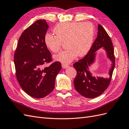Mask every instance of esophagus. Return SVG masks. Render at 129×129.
I'll list each match as a JSON object with an SVG mask.
<instances>
[{
	"mask_svg": "<svg viewBox=\"0 0 129 129\" xmlns=\"http://www.w3.org/2000/svg\"><path fill=\"white\" fill-rule=\"evenodd\" d=\"M62 68L66 69V68H67L68 67H69V65H67V64H62Z\"/></svg>",
	"mask_w": 129,
	"mask_h": 129,
	"instance_id": "obj_1",
	"label": "esophagus"
}]
</instances>
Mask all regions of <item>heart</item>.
Masks as SVG:
<instances>
[{
	"mask_svg": "<svg viewBox=\"0 0 129 129\" xmlns=\"http://www.w3.org/2000/svg\"><path fill=\"white\" fill-rule=\"evenodd\" d=\"M53 35L47 33L45 43L54 53L60 50L62 43L66 42L68 48L54 56L55 60L68 64L78 55L82 57L89 50L93 44L95 27L91 22H64L54 29Z\"/></svg>",
	"mask_w": 129,
	"mask_h": 129,
	"instance_id": "1",
	"label": "heart"
}]
</instances>
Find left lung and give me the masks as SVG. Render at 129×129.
Segmentation results:
<instances>
[{
	"label": "left lung",
	"mask_w": 129,
	"mask_h": 129,
	"mask_svg": "<svg viewBox=\"0 0 129 129\" xmlns=\"http://www.w3.org/2000/svg\"><path fill=\"white\" fill-rule=\"evenodd\" d=\"M98 28L97 38L89 51L83 59L74 64L77 71L74 81L75 89L82 96L90 99L99 96L108 88L115 66L113 46L111 39L101 25L98 24ZM101 47L105 49L112 63L109 72L110 77L107 79L95 77L88 70V67L94 61L95 52Z\"/></svg>",
	"instance_id": "left-lung-1"
}]
</instances>
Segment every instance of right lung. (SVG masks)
<instances>
[{
	"label": "right lung",
	"mask_w": 129,
	"mask_h": 129,
	"mask_svg": "<svg viewBox=\"0 0 129 129\" xmlns=\"http://www.w3.org/2000/svg\"><path fill=\"white\" fill-rule=\"evenodd\" d=\"M48 25L39 19L22 33L14 54L16 76L26 93L35 98L47 96L54 88L55 80L61 68L59 61H52L45 43Z\"/></svg>",
	"instance_id": "obj_1"
}]
</instances>
